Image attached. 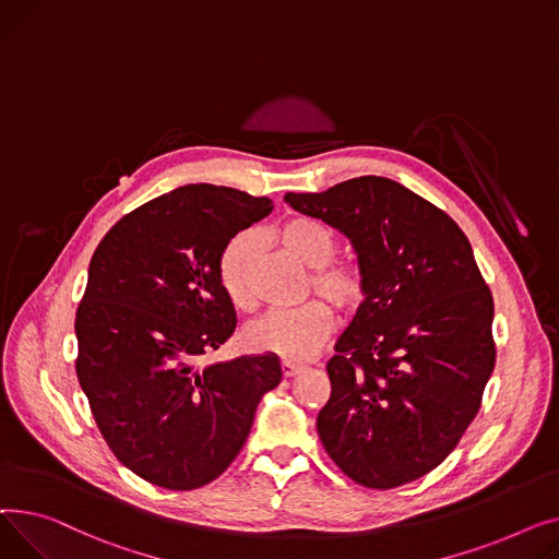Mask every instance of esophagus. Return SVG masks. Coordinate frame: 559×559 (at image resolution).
Listing matches in <instances>:
<instances>
[{
  "instance_id": "obj_1",
  "label": "esophagus",
  "mask_w": 559,
  "mask_h": 559,
  "mask_svg": "<svg viewBox=\"0 0 559 559\" xmlns=\"http://www.w3.org/2000/svg\"><path fill=\"white\" fill-rule=\"evenodd\" d=\"M302 370V366L298 364H290V360H282V374L288 379V377H295Z\"/></svg>"
}]
</instances>
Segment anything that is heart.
Masks as SVG:
<instances>
[{
  "mask_svg": "<svg viewBox=\"0 0 559 559\" xmlns=\"http://www.w3.org/2000/svg\"><path fill=\"white\" fill-rule=\"evenodd\" d=\"M277 241L305 266L313 269V290L343 313L356 311L366 300L368 277L356 261H334L338 239L324 223L295 216L277 227ZM259 250L254 233H239L229 239L218 259L216 277L225 298L237 309H252V264ZM334 332V316L324 302L311 300L298 309L271 311L250 322L243 341L250 349L275 354L284 360H307Z\"/></svg>",
  "mask_w": 559,
  "mask_h": 559,
  "instance_id": "1",
  "label": "heart"
}]
</instances>
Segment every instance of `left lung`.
<instances>
[{"instance_id": "left-lung-1", "label": "left lung", "mask_w": 559, "mask_h": 559, "mask_svg": "<svg viewBox=\"0 0 559 559\" xmlns=\"http://www.w3.org/2000/svg\"><path fill=\"white\" fill-rule=\"evenodd\" d=\"M284 201L352 241L368 293L326 364L318 436L354 483L390 489L436 469L495 370V300L457 223L404 185L360 176Z\"/></svg>"}]
</instances>
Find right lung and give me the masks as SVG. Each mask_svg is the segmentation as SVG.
Here are the masks:
<instances>
[{"label":"right lung","instance_id":"right-lung-1","mask_svg":"<svg viewBox=\"0 0 559 559\" xmlns=\"http://www.w3.org/2000/svg\"><path fill=\"white\" fill-rule=\"evenodd\" d=\"M271 212L266 195L187 185L119 218L92 254L76 377L117 461L157 487L218 478L282 381L275 354L199 366L237 330L216 259Z\"/></svg>","mask_w":559,"mask_h":559}]
</instances>
